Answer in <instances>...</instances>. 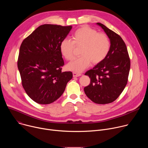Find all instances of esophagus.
<instances>
[{
    "mask_svg": "<svg viewBox=\"0 0 148 148\" xmlns=\"http://www.w3.org/2000/svg\"><path fill=\"white\" fill-rule=\"evenodd\" d=\"M73 77H79V76H81L82 75L80 73H75V72L73 73Z\"/></svg>",
    "mask_w": 148,
    "mask_h": 148,
    "instance_id": "obj_1",
    "label": "esophagus"
}]
</instances>
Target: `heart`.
<instances>
[{"mask_svg": "<svg viewBox=\"0 0 148 148\" xmlns=\"http://www.w3.org/2000/svg\"><path fill=\"white\" fill-rule=\"evenodd\" d=\"M73 40L64 38L60 43V50L66 60L74 58L75 45L82 46L81 57L69 62L67 66L69 70L81 73L88 68L91 62L94 64L102 61L107 56L110 50V41L104 33H98L89 27L78 29L73 36Z\"/></svg>", "mask_w": 148, "mask_h": 148, "instance_id": "1", "label": "heart"}]
</instances>
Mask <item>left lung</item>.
I'll use <instances>...</instances> for the list:
<instances>
[{
	"instance_id": "8db88e82",
	"label": "left lung",
	"mask_w": 148,
	"mask_h": 148,
	"mask_svg": "<svg viewBox=\"0 0 148 148\" xmlns=\"http://www.w3.org/2000/svg\"><path fill=\"white\" fill-rule=\"evenodd\" d=\"M97 25L110 38V50L106 58L86 73L91 82L84 90L94 102L106 104L116 100L123 91L128 82L131 62L127 48L121 36L102 23Z\"/></svg>"
}]
</instances>
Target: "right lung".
Here are the masks:
<instances>
[{
    "instance_id": "right-lung-1",
    "label": "right lung",
    "mask_w": 148,
    "mask_h": 148,
    "mask_svg": "<svg viewBox=\"0 0 148 148\" xmlns=\"http://www.w3.org/2000/svg\"><path fill=\"white\" fill-rule=\"evenodd\" d=\"M71 29V26L41 25L20 46L17 67L22 86L38 103L49 104L56 101L73 78L71 71H61L64 62L60 50L61 41Z\"/></svg>"
}]
</instances>
